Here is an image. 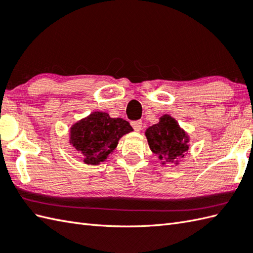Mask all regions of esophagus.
Wrapping results in <instances>:
<instances>
[{"label":"esophagus","instance_id":"1","mask_svg":"<svg viewBox=\"0 0 253 253\" xmlns=\"http://www.w3.org/2000/svg\"><path fill=\"white\" fill-rule=\"evenodd\" d=\"M131 126L133 129H135L136 131H139L141 130V127H142V121H133L130 123Z\"/></svg>","mask_w":253,"mask_h":253}]
</instances>
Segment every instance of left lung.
I'll use <instances>...</instances> for the list:
<instances>
[{
  "mask_svg": "<svg viewBox=\"0 0 253 253\" xmlns=\"http://www.w3.org/2000/svg\"><path fill=\"white\" fill-rule=\"evenodd\" d=\"M146 136L152 151L169 163H177L189 148L186 132L169 115L162 116L160 123L149 127Z\"/></svg>",
  "mask_w": 253,
  "mask_h": 253,
  "instance_id": "left-lung-1",
  "label": "left lung"
}]
</instances>
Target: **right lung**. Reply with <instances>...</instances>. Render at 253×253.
<instances>
[{
	"label": "right lung",
	"mask_w": 253,
	"mask_h": 253,
	"mask_svg": "<svg viewBox=\"0 0 253 253\" xmlns=\"http://www.w3.org/2000/svg\"><path fill=\"white\" fill-rule=\"evenodd\" d=\"M131 130L127 121L111 118L107 113L94 112L73 125L71 143L83 154L85 164L98 165L116 148L120 138Z\"/></svg>",
	"instance_id": "add662e5"
}]
</instances>
